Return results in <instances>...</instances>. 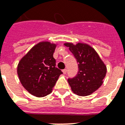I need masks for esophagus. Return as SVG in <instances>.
Instances as JSON below:
<instances>
[{
	"label": "esophagus",
	"instance_id": "1",
	"mask_svg": "<svg viewBox=\"0 0 125 125\" xmlns=\"http://www.w3.org/2000/svg\"><path fill=\"white\" fill-rule=\"evenodd\" d=\"M67 69H63V70L62 71V72H63V74H65L66 73H67Z\"/></svg>",
	"mask_w": 125,
	"mask_h": 125
}]
</instances>
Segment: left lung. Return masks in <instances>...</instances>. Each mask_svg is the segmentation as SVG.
Returning a JSON list of instances; mask_svg holds the SVG:
<instances>
[{"label":"left lung","instance_id":"8db88e82","mask_svg":"<svg viewBox=\"0 0 125 125\" xmlns=\"http://www.w3.org/2000/svg\"><path fill=\"white\" fill-rule=\"evenodd\" d=\"M78 63V72L68 79L72 91L79 96H87L98 90L103 83L107 67L98 53L86 44L65 43Z\"/></svg>","mask_w":125,"mask_h":125}]
</instances>
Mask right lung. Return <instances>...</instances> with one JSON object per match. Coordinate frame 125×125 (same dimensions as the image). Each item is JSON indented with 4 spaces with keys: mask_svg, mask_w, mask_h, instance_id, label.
Here are the masks:
<instances>
[{
    "mask_svg": "<svg viewBox=\"0 0 125 125\" xmlns=\"http://www.w3.org/2000/svg\"><path fill=\"white\" fill-rule=\"evenodd\" d=\"M56 45L41 42L33 47L20 61L17 72L23 86L32 95L43 97L49 95L60 75L53 53Z\"/></svg>",
    "mask_w": 125,
    "mask_h": 125,
    "instance_id": "right-lung-1",
    "label": "right lung"
}]
</instances>
